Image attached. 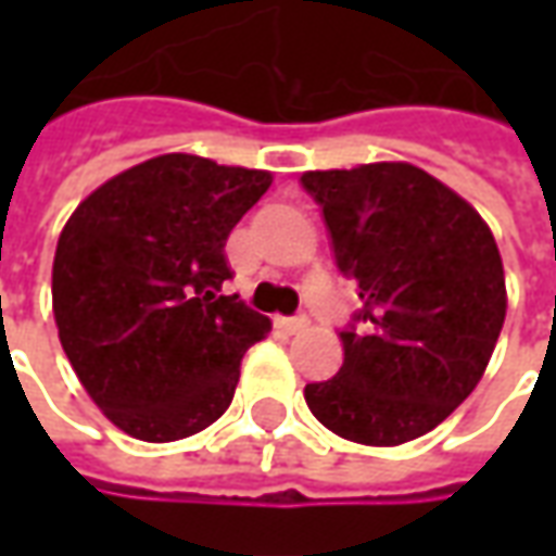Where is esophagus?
<instances>
[{
    "label": "esophagus",
    "instance_id": "34e87169",
    "mask_svg": "<svg viewBox=\"0 0 556 556\" xmlns=\"http://www.w3.org/2000/svg\"><path fill=\"white\" fill-rule=\"evenodd\" d=\"M274 325H277L282 333H301L309 321H306V315H277Z\"/></svg>",
    "mask_w": 556,
    "mask_h": 556
}]
</instances>
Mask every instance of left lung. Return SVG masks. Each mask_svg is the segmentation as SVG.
I'll list each match as a JSON object with an SVG mask.
<instances>
[{"label":"left lung","mask_w":556,"mask_h":556,"mask_svg":"<svg viewBox=\"0 0 556 556\" xmlns=\"http://www.w3.org/2000/svg\"><path fill=\"white\" fill-rule=\"evenodd\" d=\"M301 184L363 301L339 330L342 369L306 384V405L345 441H414L473 393L497 345L506 279L494 235L410 163L303 172Z\"/></svg>","instance_id":"obj_1"}]
</instances>
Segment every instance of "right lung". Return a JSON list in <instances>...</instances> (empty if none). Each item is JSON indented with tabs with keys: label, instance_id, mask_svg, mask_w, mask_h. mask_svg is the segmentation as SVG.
I'll return each instance as SVG.
<instances>
[{
	"label": "right lung",
	"instance_id": "obj_1",
	"mask_svg": "<svg viewBox=\"0 0 556 556\" xmlns=\"http://www.w3.org/2000/svg\"><path fill=\"white\" fill-rule=\"evenodd\" d=\"M270 172L160 154L79 202L59 235L53 315L94 405L130 438L166 443L231 405L265 315L223 294L226 238Z\"/></svg>",
	"mask_w": 556,
	"mask_h": 556
}]
</instances>
